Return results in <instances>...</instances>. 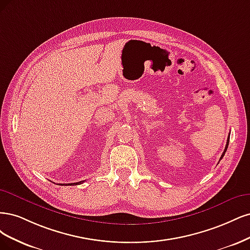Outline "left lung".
Returning a JSON list of instances; mask_svg holds the SVG:
<instances>
[{
	"label": "left lung",
	"mask_w": 250,
	"mask_h": 250,
	"mask_svg": "<svg viewBox=\"0 0 250 250\" xmlns=\"http://www.w3.org/2000/svg\"><path fill=\"white\" fill-rule=\"evenodd\" d=\"M229 137L228 138V141H227V146H225V148H224V151H223V154L221 155V157H220V160L223 158V156L225 155V151H227V149H228V146H229Z\"/></svg>",
	"instance_id": "1"
}]
</instances>
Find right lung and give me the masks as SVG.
Instances as JSON below:
<instances>
[{"instance_id": "right-lung-1", "label": "right lung", "mask_w": 250, "mask_h": 250, "mask_svg": "<svg viewBox=\"0 0 250 250\" xmlns=\"http://www.w3.org/2000/svg\"><path fill=\"white\" fill-rule=\"evenodd\" d=\"M83 183V181L82 182H79V183H72V184H63V185H66V186H67V185H70V186H72V185H79V184H82Z\"/></svg>"}]
</instances>
